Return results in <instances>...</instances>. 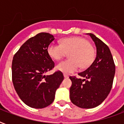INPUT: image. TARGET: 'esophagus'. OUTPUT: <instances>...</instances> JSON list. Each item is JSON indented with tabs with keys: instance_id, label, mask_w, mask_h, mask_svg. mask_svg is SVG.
<instances>
[{
	"instance_id": "obj_1",
	"label": "esophagus",
	"mask_w": 124,
	"mask_h": 124,
	"mask_svg": "<svg viewBox=\"0 0 124 124\" xmlns=\"http://www.w3.org/2000/svg\"><path fill=\"white\" fill-rule=\"evenodd\" d=\"M64 78H68L69 77V76L68 75H66V74H64Z\"/></svg>"
}]
</instances>
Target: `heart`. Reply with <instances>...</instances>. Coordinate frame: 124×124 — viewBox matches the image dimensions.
I'll return each instance as SVG.
<instances>
[{"instance_id":"1","label":"heart","mask_w":124,"mask_h":124,"mask_svg":"<svg viewBox=\"0 0 124 124\" xmlns=\"http://www.w3.org/2000/svg\"><path fill=\"white\" fill-rule=\"evenodd\" d=\"M47 53L55 60H60L70 53V59L60 62L56 67V70L67 74L77 71L80 66L82 68H87L95 57L89 42L81 37L66 38L60 40V44H50L47 47Z\"/></svg>"}]
</instances>
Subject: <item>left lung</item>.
<instances>
[{"label": "left lung", "instance_id": "obj_1", "mask_svg": "<svg viewBox=\"0 0 124 124\" xmlns=\"http://www.w3.org/2000/svg\"><path fill=\"white\" fill-rule=\"evenodd\" d=\"M96 47V56L92 64L78 75L84 79L70 77L72 82L70 99L84 109L95 108L102 104L112 88L115 64L109 48L92 33H88Z\"/></svg>", "mask_w": 124, "mask_h": 124}]
</instances>
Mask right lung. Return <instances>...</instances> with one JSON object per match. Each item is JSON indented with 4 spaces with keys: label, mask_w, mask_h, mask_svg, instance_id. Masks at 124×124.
<instances>
[{
    "label": "right lung",
    "mask_w": 124,
    "mask_h": 124,
    "mask_svg": "<svg viewBox=\"0 0 124 124\" xmlns=\"http://www.w3.org/2000/svg\"><path fill=\"white\" fill-rule=\"evenodd\" d=\"M53 35L40 33L24 43L13 58L12 81L15 89L27 106L42 109L54 99L56 90L64 80L60 71L45 75L54 63L47 53Z\"/></svg>",
    "instance_id": "right-lung-1"
}]
</instances>
